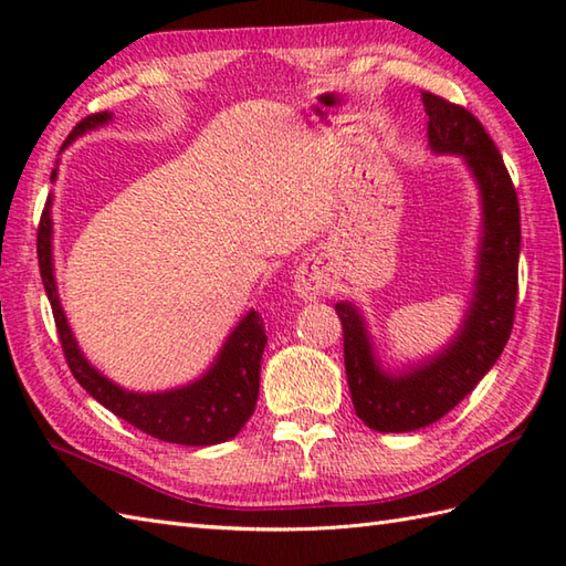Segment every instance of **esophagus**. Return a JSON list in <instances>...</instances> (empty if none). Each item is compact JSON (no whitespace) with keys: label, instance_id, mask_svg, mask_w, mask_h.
Returning <instances> with one entry per match:
<instances>
[{"label":"esophagus","instance_id":"obj_1","mask_svg":"<svg viewBox=\"0 0 566 566\" xmlns=\"http://www.w3.org/2000/svg\"><path fill=\"white\" fill-rule=\"evenodd\" d=\"M294 292L304 298V302H314L316 296L323 294V284L316 280L314 274H298L294 282Z\"/></svg>","mask_w":566,"mask_h":566}]
</instances>
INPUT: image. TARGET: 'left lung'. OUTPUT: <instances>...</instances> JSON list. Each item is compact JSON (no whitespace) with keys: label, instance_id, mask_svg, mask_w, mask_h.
<instances>
[{"label":"left lung","instance_id":"left-lung-1","mask_svg":"<svg viewBox=\"0 0 566 566\" xmlns=\"http://www.w3.org/2000/svg\"><path fill=\"white\" fill-rule=\"evenodd\" d=\"M420 97L428 114V148L436 155H460L474 177L482 235L460 328L438 353L399 371L381 365L363 311L353 302L335 304L355 411L379 432H411L452 411L496 365L511 338L518 296L521 209L501 153L474 114L430 92Z\"/></svg>","mask_w":566,"mask_h":566}]
</instances>
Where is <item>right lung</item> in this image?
I'll use <instances>...</instances> for the list:
<instances>
[{
  "label": "right lung",
  "instance_id": "1",
  "mask_svg": "<svg viewBox=\"0 0 566 566\" xmlns=\"http://www.w3.org/2000/svg\"><path fill=\"white\" fill-rule=\"evenodd\" d=\"M114 122V114L102 112L92 114L75 126V130L63 143V150L72 140L80 138L87 130L106 126ZM51 179H57V167ZM53 195H48L45 209L39 226V264L41 280L45 286L48 302H51L60 343H63L65 359L72 375L82 384L92 399H97L104 408L126 423L148 432V436L189 444V448H203V444H219L235 438L248 418L255 411L260 394V359L268 345L262 316L255 308L238 321V326L228 333L219 355L213 357L209 369L199 375L195 381L182 387L165 391H130L118 387L116 381L104 377L94 367L75 340L70 323L65 318L63 304L57 296L55 264H53Z\"/></svg>",
  "mask_w": 566,
  "mask_h": 566
}]
</instances>
